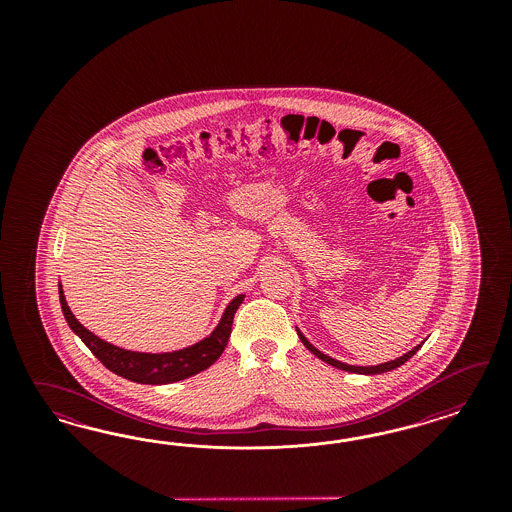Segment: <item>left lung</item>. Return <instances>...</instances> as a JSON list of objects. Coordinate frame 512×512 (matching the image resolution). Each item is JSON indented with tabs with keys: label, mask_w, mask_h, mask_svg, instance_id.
Listing matches in <instances>:
<instances>
[{
	"label": "left lung",
	"mask_w": 512,
	"mask_h": 512,
	"mask_svg": "<svg viewBox=\"0 0 512 512\" xmlns=\"http://www.w3.org/2000/svg\"><path fill=\"white\" fill-rule=\"evenodd\" d=\"M296 332H298V338H300V341L306 345V349L311 351L315 357L321 358L323 362L330 364V366H334V368H338V370H343V372L360 373V375H375V373L392 372L394 368H400V366L405 364L409 358L413 357V355L419 351L420 347H422V343H424V341H422V343H419L417 347H413L411 351H407V353L402 355L400 358L388 360V362L377 364V366H353V364H345V362H340V360H336V358L328 357L325 353H321L315 345H311L310 341L306 340V336L298 330V326H296Z\"/></svg>",
	"instance_id": "left-lung-1"
}]
</instances>
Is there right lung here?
<instances>
[{
    "instance_id": "obj_1",
    "label": "right lung",
    "mask_w": 512,
    "mask_h": 512,
    "mask_svg": "<svg viewBox=\"0 0 512 512\" xmlns=\"http://www.w3.org/2000/svg\"><path fill=\"white\" fill-rule=\"evenodd\" d=\"M58 291L63 317L78 338L84 341V345L105 364V368H109L110 372L140 385H169L210 368L225 351L233 330L234 313L246 298V295L234 296L223 311L216 328L201 341L169 353H139L112 345L109 341L95 336L78 321L71 308L67 306L62 281L58 283Z\"/></svg>"
}]
</instances>
